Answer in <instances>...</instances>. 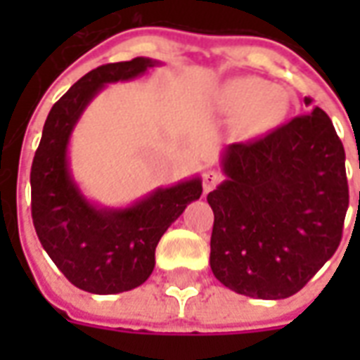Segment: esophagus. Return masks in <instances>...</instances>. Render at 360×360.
Listing matches in <instances>:
<instances>
[{
    "label": "esophagus",
    "instance_id": "esophagus-1",
    "mask_svg": "<svg viewBox=\"0 0 360 360\" xmlns=\"http://www.w3.org/2000/svg\"><path fill=\"white\" fill-rule=\"evenodd\" d=\"M219 179H221V175H219L216 169H208V172H204V177H202L204 193H210L212 188L218 185Z\"/></svg>",
    "mask_w": 360,
    "mask_h": 360
}]
</instances>
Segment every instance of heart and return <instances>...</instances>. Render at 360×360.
I'll return each mask as SVG.
<instances>
[{"instance_id": "1", "label": "heart", "mask_w": 360, "mask_h": 360, "mask_svg": "<svg viewBox=\"0 0 360 360\" xmlns=\"http://www.w3.org/2000/svg\"><path fill=\"white\" fill-rule=\"evenodd\" d=\"M214 108L235 119V133L252 139L281 123L289 110V92L258 77H239L214 92Z\"/></svg>"}]
</instances>
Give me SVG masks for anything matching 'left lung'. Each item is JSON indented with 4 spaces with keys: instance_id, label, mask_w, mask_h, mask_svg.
<instances>
[{
    "instance_id": "left-lung-1",
    "label": "left lung",
    "mask_w": 360,
    "mask_h": 360,
    "mask_svg": "<svg viewBox=\"0 0 360 360\" xmlns=\"http://www.w3.org/2000/svg\"><path fill=\"white\" fill-rule=\"evenodd\" d=\"M219 165L226 179L208 195L214 276L252 299L301 291L340 247L349 206L332 119L314 105L260 141L229 144Z\"/></svg>"
}]
</instances>
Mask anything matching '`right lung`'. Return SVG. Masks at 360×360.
Wrapping results in <instances>:
<instances>
[{"label": "right lung", "instance_id": "right-lung-1", "mask_svg": "<svg viewBox=\"0 0 360 360\" xmlns=\"http://www.w3.org/2000/svg\"><path fill=\"white\" fill-rule=\"evenodd\" d=\"M162 65L150 58L90 71L53 103L30 169L32 221L44 250L75 287L115 295L142 285L156 264L162 235L202 195L195 175L158 187L123 208L89 200L69 165V141L89 103L111 82L131 81Z\"/></svg>", "mask_w": 360, "mask_h": 360}]
</instances>
